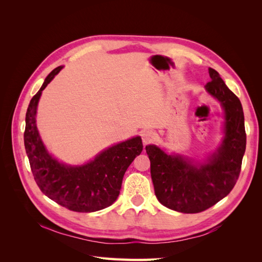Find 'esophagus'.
Wrapping results in <instances>:
<instances>
[{
	"mask_svg": "<svg viewBox=\"0 0 262 262\" xmlns=\"http://www.w3.org/2000/svg\"><path fill=\"white\" fill-rule=\"evenodd\" d=\"M155 140V133L152 130H145L142 132V141H143L144 144L152 143Z\"/></svg>",
	"mask_w": 262,
	"mask_h": 262,
	"instance_id": "obj_1",
	"label": "esophagus"
}]
</instances>
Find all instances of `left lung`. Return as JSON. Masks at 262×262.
Returning a JSON list of instances; mask_svg holds the SVG:
<instances>
[{"label":"left lung","mask_w":262,"mask_h":262,"mask_svg":"<svg viewBox=\"0 0 262 262\" xmlns=\"http://www.w3.org/2000/svg\"><path fill=\"white\" fill-rule=\"evenodd\" d=\"M205 85L225 112V138L217 153L199 166L180 155H167L155 145L145 147L150 162V177L157 200L166 208L181 213L207 210L232 191L242 169L246 149L243 107L215 70Z\"/></svg>","instance_id":"8db88e82"}]
</instances>
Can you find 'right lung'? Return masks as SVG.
Segmentation results:
<instances>
[{
    "label": "right lung",
    "mask_w": 262,
    "mask_h": 262,
    "mask_svg": "<svg viewBox=\"0 0 262 262\" xmlns=\"http://www.w3.org/2000/svg\"><path fill=\"white\" fill-rule=\"evenodd\" d=\"M62 67L55 68L35 96L26 113L24 143L31 172L41 192L49 199L74 212H95L112 205L120 193L122 179L143 144L140 137L130 139L101 152L83 166H67L47 152L36 125V113L41 92Z\"/></svg>",
    "instance_id": "add662e5"
}]
</instances>
